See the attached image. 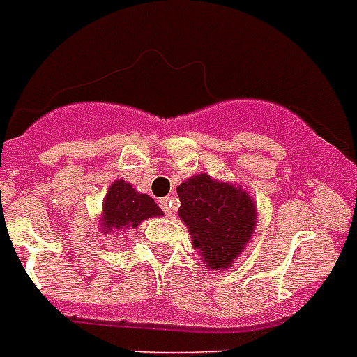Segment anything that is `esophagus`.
I'll return each instance as SVG.
<instances>
[{
	"label": "esophagus",
	"mask_w": 357,
	"mask_h": 357,
	"mask_svg": "<svg viewBox=\"0 0 357 357\" xmlns=\"http://www.w3.org/2000/svg\"><path fill=\"white\" fill-rule=\"evenodd\" d=\"M159 207L163 208L167 216H172V198H161L159 199Z\"/></svg>",
	"instance_id": "obj_1"
}]
</instances>
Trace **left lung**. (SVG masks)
Returning a JSON list of instances; mask_svg holds the SVG:
<instances>
[{
    "label": "left lung",
    "instance_id": "8db88e82",
    "mask_svg": "<svg viewBox=\"0 0 357 357\" xmlns=\"http://www.w3.org/2000/svg\"><path fill=\"white\" fill-rule=\"evenodd\" d=\"M179 218L188 225L194 248L207 268L225 269L244 251L257 222V208L240 187L216 181L207 174L178 187Z\"/></svg>",
    "mask_w": 357,
    "mask_h": 357
}]
</instances>
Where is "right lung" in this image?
Wrapping results in <instances>:
<instances>
[{
  "mask_svg": "<svg viewBox=\"0 0 357 357\" xmlns=\"http://www.w3.org/2000/svg\"><path fill=\"white\" fill-rule=\"evenodd\" d=\"M102 207V231L106 233L137 227L143 220L163 214L149 194H139L124 179H119L109 187Z\"/></svg>",
  "mask_w": 357,
  "mask_h": 357,
  "instance_id": "right-lung-1",
  "label": "right lung"
}]
</instances>
